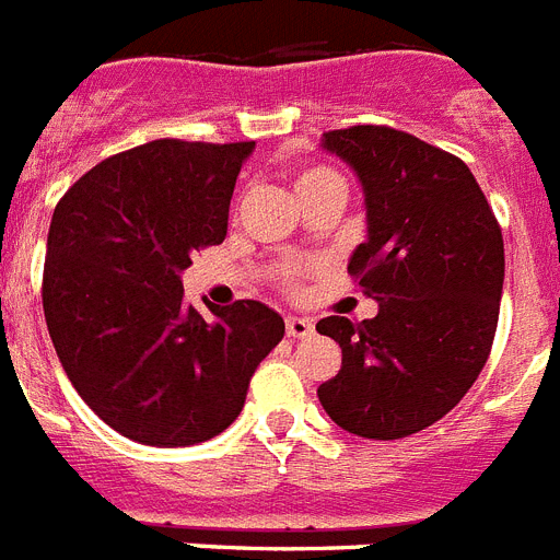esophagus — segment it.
Listing matches in <instances>:
<instances>
[{"instance_id":"34e87169","label":"esophagus","mask_w":560,"mask_h":560,"mask_svg":"<svg viewBox=\"0 0 560 560\" xmlns=\"http://www.w3.org/2000/svg\"><path fill=\"white\" fill-rule=\"evenodd\" d=\"M312 331H314V323L308 317H294V314L285 317V334H289V337L300 339V337H308Z\"/></svg>"}]
</instances>
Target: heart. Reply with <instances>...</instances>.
I'll use <instances>...</instances> for the list:
<instances>
[{
    "label": "heart",
    "mask_w": 560,
    "mask_h": 560,
    "mask_svg": "<svg viewBox=\"0 0 560 560\" xmlns=\"http://www.w3.org/2000/svg\"><path fill=\"white\" fill-rule=\"evenodd\" d=\"M328 175H334L331 170H323V166H314V170H303L298 175V184H294V189H305V186L317 184V180L328 178Z\"/></svg>",
    "instance_id": "1"
}]
</instances>
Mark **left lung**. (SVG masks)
Masks as SVG:
<instances>
[{
    "label": "left lung",
    "instance_id": "1",
    "mask_svg": "<svg viewBox=\"0 0 560 560\" xmlns=\"http://www.w3.org/2000/svg\"><path fill=\"white\" fill-rule=\"evenodd\" d=\"M357 172L368 241L348 275L380 303L374 319L326 317L342 368L317 388L328 417L362 439H405L451 413L479 380L504 285V241L462 158L394 127L323 136Z\"/></svg>",
    "mask_w": 560,
    "mask_h": 560
}]
</instances>
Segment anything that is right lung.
<instances>
[{
    "label": "right lung",
    "mask_w": 560,
    "mask_h": 560,
    "mask_svg": "<svg viewBox=\"0 0 560 560\" xmlns=\"http://www.w3.org/2000/svg\"><path fill=\"white\" fill-rule=\"evenodd\" d=\"M255 141L161 138L81 175L56 203L42 277L47 331L67 380L121 436L186 447L237 419L283 317L237 300L212 317L180 271L226 237L234 180Z\"/></svg>",
    "instance_id": "right-lung-1"
}]
</instances>
